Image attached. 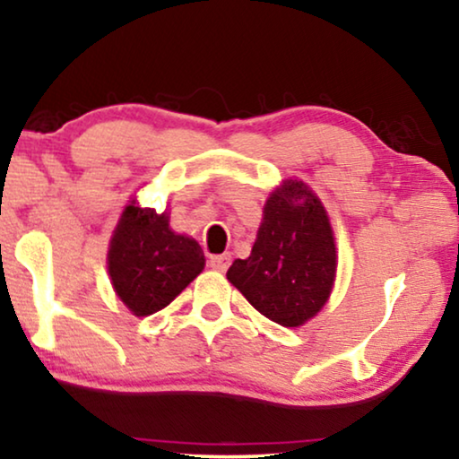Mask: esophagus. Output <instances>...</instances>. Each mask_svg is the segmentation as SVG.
Masks as SVG:
<instances>
[{
    "instance_id": "esophagus-1",
    "label": "esophagus",
    "mask_w": 459,
    "mask_h": 459,
    "mask_svg": "<svg viewBox=\"0 0 459 459\" xmlns=\"http://www.w3.org/2000/svg\"><path fill=\"white\" fill-rule=\"evenodd\" d=\"M230 263H231L230 255H215L209 259V265L215 269V272H225V269L230 267Z\"/></svg>"
}]
</instances>
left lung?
Returning a JSON list of instances; mask_svg holds the SVG:
<instances>
[{
    "instance_id": "1",
    "label": "left lung",
    "mask_w": 459,
    "mask_h": 459,
    "mask_svg": "<svg viewBox=\"0 0 459 459\" xmlns=\"http://www.w3.org/2000/svg\"><path fill=\"white\" fill-rule=\"evenodd\" d=\"M336 247L322 203L303 181L269 194L248 259H236L228 280L272 322L297 328L330 297Z\"/></svg>"
}]
</instances>
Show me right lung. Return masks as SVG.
<instances>
[{
  "label": "right lung",
  "mask_w": 459,
  "mask_h": 459,
  "mask_svg": "<svg viewBox=\"0 0 459 459\" xmlns=\"http://www.w3.org/2000/svg\"><path fill=\"white\" fill-rule=\"evenodd\" d=\"M204 269V253L192 238L169 228L165 212L131 200L108 250V273L118 299L135 316L167 307Z\"/></svg>",
  "instance_id": "1"
}]
</instances>
